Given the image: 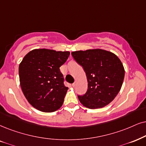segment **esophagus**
Wrapping results in <instances>:
<instances>
[{
  "mask_svg": "<svg viewBox=\"0 0 146 146\" xmlns=\"http://www.w3.org/2000/svg\"><path fill=\"white\" fill-rule=\"evenodd\" d=\"M75 86H76V82H74L73 84H72V86L73 87H75Z\"/></svg>",
  "mask_w": 146,
  "mask_h": 146,
  "instance_id": "obj_1",
  "label": "esophagus"
}]
</instances>
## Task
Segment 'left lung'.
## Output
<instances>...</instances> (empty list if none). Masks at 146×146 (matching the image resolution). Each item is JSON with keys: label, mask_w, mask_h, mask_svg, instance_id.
I'll use <instances>...</instances> for the list:
<instances>
[{"label": "left lung", "mask_w": 146, "mask_h": 146, "mask_svg": "<svg viewBox=\"0 0 146 146\" xmlns=\"http://www.w3.org/2000/svg\"><path fill=\"white\" fill-rule=\"evenodd\" d=\"M72 56L83 67L88 79V90L78 96L80 102L90 109L102 108L117 96L125 77L121 60L111 52L90 49L71 52Z\"/></svg>", "instance_id": "obj_1"}]
</instances>
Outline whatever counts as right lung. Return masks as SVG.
<instances>
[{"label":"right lung","mask_w":146,"mask_h":146,"mask_svg":"<svg viewBox=\"0 0 146 146\" xmlns=\"http://www.w3.org/2000/svg\"><path fill=\"white\" fill-rule=\"evenodd\" d=\"M69 54V51L34 49L27 53L19 64L22 92L37 110L54 112L63 104L68 88L64 85L60 67Z\"/></svg>","instance_id":"obj_1"}]
</instances>
